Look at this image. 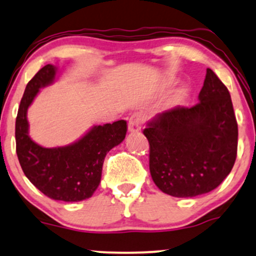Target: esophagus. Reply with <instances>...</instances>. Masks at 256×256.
I'll use <instances>...</instances> for the list:
<instances>
[{"label": "esophagus", "mask_w": 256, "mask_h": 256, "mask_svg": "<svg viewBox=\"0 0 256 256\" xmlns=\"http://www.w3.org/2000/svg\"><path fill=\"white\" fill-rule=\"evenodd\" d=\"M142 124H143V117H142V114H139V113H134V114L131 116L130 119H128V131L131 132H138L142 128Z\"/></svg>", "instance_id": "34e87169"}]
</instances>
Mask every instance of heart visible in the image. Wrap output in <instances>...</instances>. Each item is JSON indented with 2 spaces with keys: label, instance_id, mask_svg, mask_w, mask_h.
Masks as SVG:
<instances>
[{
  "label": "heart",
  "instance_id": "b5f03b06",
  "mask_svg": "<svg viewBox=\"0 0 256 256\" xmlns=\"http://www.w3.org/2000/svg\"><path fill=\"white\" fill-rule=\"evenodd\" d=\"M188 96H189V88L186 86L180 87L174 96V102H176V104H182V102H184L188 99Z\"/></svg>",
  "mask_w": 256,
  "mask_h": 256
}]
</instances>
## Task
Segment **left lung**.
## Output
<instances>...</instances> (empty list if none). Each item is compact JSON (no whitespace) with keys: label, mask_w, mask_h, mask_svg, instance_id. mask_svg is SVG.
I'll use <instances>...</instances> for the list:
<instances>
[{"label":"left lung","mask_w":256,"mask_h":256,"mask_svg":"<svg viewBox=\"0 0 256 256\" xmlns=\"http://www.w3.org/2000/svg\"><path fill=\"white\" fill-rule=\"evenodd\" d=\"M192 108L158 113L144 134L150 144V174L174 197L206 194L230 174L238 154V122L227 87L212 70Z\"/></svg>","instance_id":"left-lung-1"}]
</instances>
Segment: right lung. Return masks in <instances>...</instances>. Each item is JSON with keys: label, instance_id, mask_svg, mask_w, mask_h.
Listing matches in <instances>:
<instances>
[{"label": "right lung", "instance_id": "1", "mask_svg": "<svg viewBox=\"0 0 256 256\" xmlns=\"http://www.w3.org/2000/svg\"><path fill=\"white\" fill-rule=\"evenodd\" d=\"M56 67L46 64L26 86L15 122L16 154L26 177L42 194L56 200L79 202L99 186L106 154L125 139V120L93 126L74 143L44 148L29 137L28 108L38 90L53 84Z\"/></svg>", "mask_w": 256, "mask_h": 256}]
</instances>
